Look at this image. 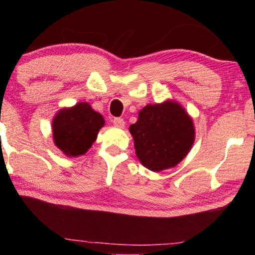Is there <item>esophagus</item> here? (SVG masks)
I'll return each mask as SVG.
<instances>
[{"label":"esophagus","instance_id":"esophagus-1","mask_svg":"<svg viewBox=\"0 0 255 255\" xmlns=\"http://www.w3.org/2000/svg\"><path fill=\"white\" fill-rule=\"evenodd\" d=\"M111 122H113L115 127H117L120 128H123L125 127V122H124L123 118H114V120Z\"/></svg>","mask_w":255,"mask_h":255}]
</instances>
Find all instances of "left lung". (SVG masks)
<instances>
[{"mask_svg":"<svg viewBox=\"0 0 255 255\" xmlns=\"http://www.w3.org/2000/svg\"><path fill=\"white\" fill-rule=\"evenodd\" d=\"M128 130L139 161L152 172L175 167L186 158L195 141L193 118L173 100L147 104Z\"/></svg>","mask_w":255,"mask_h":255,"instance_id":"8db88e82","label":"left lung"}]
</instances>
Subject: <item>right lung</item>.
<instances>
[{
	"label": "right lung",
	"mask_w": 255,
	"mask_h": 255,
	"mask_svg": "<svg viewBox=\"0 0 255 255\" xmlns=\"http://www.w3.org/2000/svg\"><path fill=\"white\" fill-rule=\"evenodd\" d=\"M104 123L102 115L87 102L62 108L52 120L54 145L68 158L86 154Z\"/></svg>",
	"instance_id": "obj_1"
}]
</instances>
